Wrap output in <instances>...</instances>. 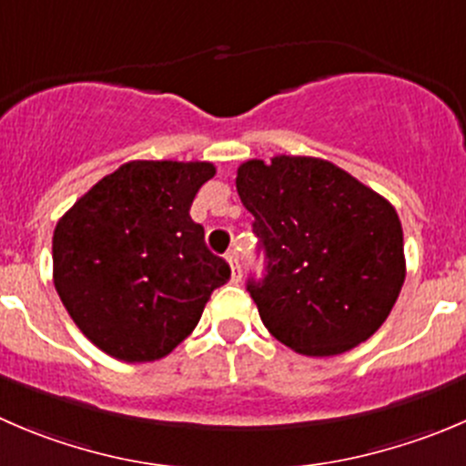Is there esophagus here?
Segmentation results:
<instances>
[{"instance_id":"34e87169","label":"esophagus","mask_w":466,"mask_h":466,"mask_svg":"<svg viewBox=\"0 0 466 466\" xmlns=\"http://www.w3.org/2000/svg\"><path fill=\"white\" fill-rule=\"evenodd\" d=\"M228 264L229 268H232V279L234 282H238V279H241V264H238V257L234 255V252H229L228 255Z\"/></svg>"}]
</instances>
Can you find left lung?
I'll return each mask as SVG.
<instances>
[{"instance_id":"1","label":"left lung","mask_w":466,"mask_h":466,"mask_svg":"<svg viewBox=\"0 0 466 466\" xmlns=\"http://www.w3.org/2000/svg\"><path fill=\"white\" fill-rule=\"evenodd\" d=\"M266 275L248 279L278 341L311 358L341 355L387 320L405 279L394 207L339 166L279 155L238 166Z\"/></svg>"}]
</instances>
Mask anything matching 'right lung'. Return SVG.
Wrapping results in <instances>:
<instances>
[{
    "mask_svg": "<svg viewBox=\"0 0 466 466\" xmlns=\"http://www.w3.org/2000/svg\"><path fill=\"white\" fill-rule=\"evenodd\" d=\"M214 175L209 161H129L56 223L54 287L76 328L111 358H166L229 279L228 261L188 214Z\"/></svg>",
    "mask_w": 466,
    "mask_h": 466,
    "instance_id": "right-lung-1",
    "label": "right lung"
}]
</instances>
